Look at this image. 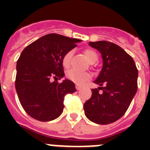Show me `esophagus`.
Instances as JSON below:
<instances>
[{
	"label": "esophagus",
	"mask_w": 150,
	"mask_h": 150,
	"mask_svg": "<svg viewBox=\"0 0 150 150\" xmlns=\"http://www.w3.org/2000/svg\"><path fill=\"white\" fill-rule=\"evenodd\" d=\"M76 90H80L82 88V86L79 84H76Z\"/></svg>",
	"instance_id": "obj_1"
}]
</instances>
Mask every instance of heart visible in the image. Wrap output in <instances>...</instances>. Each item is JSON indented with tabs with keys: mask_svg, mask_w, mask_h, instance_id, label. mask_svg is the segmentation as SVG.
I'll list each match as a JSON object with an SVG mask.
<instances>
[{
	"mask_svg": "<svg viewBox=\"0 0 150 150\" xmlns=\"http://www.w3.org/2000/svg\"><path fill=\"white\" fill-rule=\"evenodd\" d=\"M84 54L89 63L94 64L98 60V54L93 50L87 49L84 51ZM72 56L73 51L67 52V53L64 55V56L63 57V59H62V64H63L64 67H66V68L70 67ZM66 75L70 80L73 81L74 83H77V84H83L85 82L87 81L90 77L89 74H87V73L79 72V71H76L75 70H70V71H67Z\"/></svg>",
	"mask_w": 150,
	"mask_h": 150,
	"instance_id": "1",
	"label": "heart"
}]
</instances>
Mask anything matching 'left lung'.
<instances>
[{"instance_id":"8db88e82","label":"left lung","mask_w":150,"mask_h":150,"mask_svg":"<svg viewBox=\"0 0 150 150\" xmlns=\"http://www.w3.org/2000/svg\"><path fill=\"white\" fill-rule=\"evenodd\" d=\"M88 45L100 52L103 67L94 81L98 88L91 89V97L83 106L85 115L96 124H110L128 110L137 92L138 71L132 57L118 45L105 40Z\"/></svg>"}]
</instances>
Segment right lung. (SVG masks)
Wrapping results in <instances>:
<instances>
[{
    "mask_svg": "<svg viewBox=\"0 0 150 150\" xmlns=\"http://www.w3.org/2000/svg\"><path fill=\"white\" fill-rule=\"evenodd\" d=\"M81 40L50 34L30 43L22 52L16 64V90L23 109L41 122L55 120L63 112L67 94L76 91L69 79L51 82L64 76L62 59Z\"/></svg>",
    "mask_w": 150,
    "mask_h": 150,
    "instance_id": "add662e5",
    "label": "right lung"
}]
</instances>
